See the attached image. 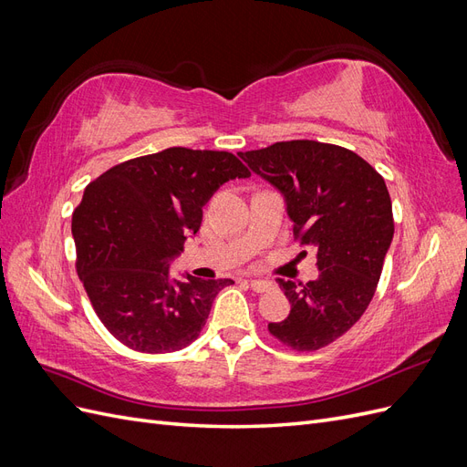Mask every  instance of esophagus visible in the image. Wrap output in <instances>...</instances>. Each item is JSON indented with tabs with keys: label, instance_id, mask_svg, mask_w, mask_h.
Instances as JSON below:
<instances>
[{
	"label": "esophagus",
	"instance_id": "1",
	"mask_svg": "<svg viewBox=\"0 0 467 467\" xmlns=\"http://www.w3.org/2000/svg\"><path fill=\"white\" fill-rule=\"evenodd\" d=\"M249 282V286L255 290V292H268L273 288V282H268V280H259V278H251V280H247Z\"/></svg>",
	"mask_w": 467,
	"mask_h": 467
}]
</instances>
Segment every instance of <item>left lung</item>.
I'll use <instances>...</instances> for the list:
<instances>
[{"label": "left lung", "instance_id": "8db88e82", "mask_svg": "<svg viewBox=\"0 0 467 467\" xmlns=\"http://www.w3.org/2000/svg\"><path fill=\"white\" fill-rule=\"evenodd\" d=\"M239 158L285 194L294 239L317 255V280L278 278L290 314L268 323V333L298 352L319 350L372 302L393 237L386 181L355 151L316 140L276 142Z\"/></svg>", "mask_w": 467, "mask_h": 467}]
</instances>
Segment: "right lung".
<instances>
[{"instance_id":"obj_1","label":"right lung","mask_w":467,"mask_h":467,"mask_svg":"<svg viewBox=\"0 0 467 467\" xmlns=\"http://www.w3.org/2000/svg\"><path fill=\"white\" fill-rule=\"evenodd\" d=\"M251 171L230 151L167 148L110 167L74 210L76 271L97 317L132 350L191 345L230 278L169 276V259L202 223V206Z\"/></svg>"}]
</instances>
